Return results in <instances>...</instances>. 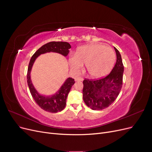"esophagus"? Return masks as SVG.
Returning <instances> with one entry per match:
<instances>
[{
	"label": "esophagus",
	"mask_w": 152,
	"mask_h": 152,
	"mask_svg": "<svg viewBox=\"0 0 152 152\" xmlns=\"http://www.w3.org/2000/svg\"><path fill=\"white\" fill-rule=\"evenodd\" d=\"M75 80H76L77 82L83 81V80H84V79H83V78H82V77H78V78H77V79H75Z\"/></svg>",
	"instance_id": "1"
}]
</instances>
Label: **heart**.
Instances as JSON below:
<instances>
[{
    "label": "heart",
    "mask_w": 152,
    "mask_h": 152,
    "mask_svg": "<svg viewBox=\"0 0 152 152\" xmlns=\"http://www.w3.org/2000/svg\"><path fill=\"white\" fill-rule=\"evenodd\" d=\"M115 59V54L111 48L100 44H93L78 48L75 56L69 58V65L73 72H78L82 64H85L88 75L93 79H98L107 75L112 70Z\"/></svg>",
    "instance_id": "heart-1"
}]
</instances>
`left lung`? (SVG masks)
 <instances>
[{
	"label": "left lung",
	"mask_w": 152,
	"mask_h": 152,
	"mask_svg": "<svg viewBox=\"0 0 152 152\" xmlns=\"http://www.w3.org/2000/svg\"><path fill=\"white\" fill-rule=\"evenodd\" d=\"M117 61L110 74L98 80L85 79L82 90L83 99L87 107L94 110H101L108 107L120 93L124 73L121 55L114 48Z\"/></svg>",
	"instance_id": "1"
}]
</instances>
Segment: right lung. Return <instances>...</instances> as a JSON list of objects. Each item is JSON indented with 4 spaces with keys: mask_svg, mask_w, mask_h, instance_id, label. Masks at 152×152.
<instances>
[{
    "mask_svg": "<svg viewBox=\"0 0 152 152\" xmlns=\"http://www.w3.org/2000/svg\"><path fill=\"white\" fill-rule=\"evenodd\" d=\"M71 48L70 44L66 42H50L40 48L31 56L28 65L27 72V83L29 87L30 93L36 103L44 110L50 113H57L61 112L65 108L68 94L72 86L74 84L75 80L72 78H68L56 93L52 96H45L40 94L35 89L30 79V72L31 68L36 58L39 55L47 53L53 52L62 54L66 56L69 53V49Z\"/></svg>",
    "mask_w": 152,
    "mask_h": 152,
    "instance_id": "add662e5",
    "label": "right lung"
}]
</instances>
